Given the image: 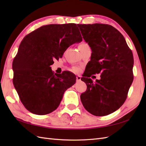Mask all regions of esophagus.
Segmentation results:
<instances>
[{"mask_svg": "<svg viewBox=\"0 0 146 146\" xmlns=\"http://www.w3.org/2000/svg\"><path fill=\"white\" fill-rule=\"evenodd\" d=\"M76 80L77 82H79L81 80V76H77L76 77Z\"/></svg>", "mask_w": 146, "mask_h": 146, "instance_id": "esophagus-1", "label": "esophagus"}]
</instances>
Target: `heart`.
<instances>
[{"mask_svg":"<svg viewBox=\"0 0 146 146\" xmlns=\"http://www.w3.org/2000/svg\"><path fill=\"white\" fill-rule=\"evenodd\" d=\"M88 46V44L87 43L83 42L82 43H81L80 45H79V48H81V47H85V46ZM72 70H73L74 72H78L79 71V69L77 68V67H73L72 68Z\"/></svg>","mask_w":146,"mask_h":146,"instance_id":"1","label":"heart"}]
</instances>
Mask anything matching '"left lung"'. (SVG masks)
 Returning <instances> with one entry per match:
<instances>
[{"mask_svg":"<svg viewBox=\"0 0 146 146\" xmlns=\"http://www.w3.org/2000/svg\"><path fill=\"white\" fill-rule=\"evenodd\" d=\"M77 25L92 50L81 78L87 86L80 96L82 103L94 116L108 115L120 108L127 98L133 80V54L123 35L113 26ZM99 73L101 79L93 82L89 77Z\"/></svg>","mask_w":146,"mask_h":146,"instance_id":"obj_1","label":"left lung"}]
</instances>
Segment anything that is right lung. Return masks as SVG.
Wrapping results in <instances>:
<instances>
[{"label": "right lung", "mask_w": 146, "mask_h": 146, "mask_svg": "<svg viewBox=\"0 0 146 146\" xmlns=\"http://www.w3.org/2000/svg\"><path fill=\"white\" fill-rule=\"evenodd\" d=\"M82 37L77 24L43 25L21 41L13 61V83L25 108L37 115H44L59 106L68 88L76 82L72 72L56 74L50 66L62 58L72 44Z\"/></svg>", "instance_id": "obj_1"}]
</instances>
